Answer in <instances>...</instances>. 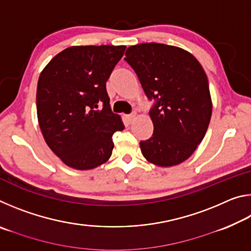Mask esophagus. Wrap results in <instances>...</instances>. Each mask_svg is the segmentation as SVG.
<instances>
[{"mask_svg":"<svg viewBox=\"0 0 251 251\" xmlns=\"http://www.w3.org/2000/svg\"><path fill=\"white\" fill-rule=\"evenodd\" d=\"M135 118H136V113L129 114V115H126V120H127V122L129 123V124H131V123L134 122Z\"/></svg>","mask_w":251,"mask_h":251,"instance_id":"1","label":"esophagus"}]
</instances>
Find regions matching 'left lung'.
I'll return each instance as SVG.
<instances>
[{"mask_svg":"<svg viewBox=\"0 0 251 251\" xmlns=\"http://www.w3.org/2000/svg\"><path fill=\"white\" fill-rule=\"evenodd\" d=\"M125 61L133 67L148 100L152 136L139 143L142 154L160 167L175 166L196 151L209 125L212 103L207 75L197 58L177 46H129Z\"/></svg>","mask_w":251,"mask_h":251,"instance_id":"1","label":"left lung"}]
</instances>
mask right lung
Instances as JSON below:
<instances>
[{
  "instance_id": "add662e5",
  "label": "right lung",
  "mask_w": 251,
  "mask_h": 251,
  "mask_svg": "<svg viewBox=\"0 0 251 251\" xmlns=\"http://www.w3.org/2000/svg\"><path fill=\"white\" fill-rule=\"evenodd\" d=\"M126 46H71L50 59L40 75L37 120L49 147L78 171L106 163L113 134L124 129L110 109L106 82Z\"/></svg>"
}]
</instances>
